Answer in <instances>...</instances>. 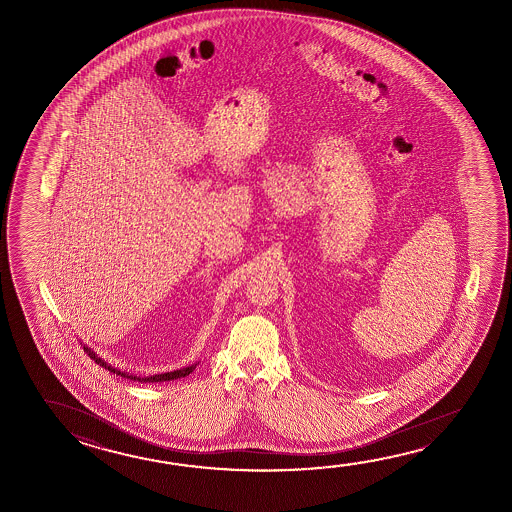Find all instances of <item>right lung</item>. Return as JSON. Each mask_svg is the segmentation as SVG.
Instances as JSON below:
<instances>
[{"instance_id": "1", "label": "right lung", "mask_w": 512, "mask_h": 512, "mask_svg": "<svg viewBox=\"0 0 512 512\" xmlns=\"http://www.w3.org/2000/svg\"><path fill=\"white\" fill-rule=\"evenodd\" d=\"M84 350L88 352V356H90L91 359H95V363L100 365V367L108 368L109 372H113V374L117 372L120 376L131 377V379H138V381H151V383H158V381H171V379H178V377L189 376L190 372L196 368L192 365V367L181 368V370H174V372H167V374H158V376L145 377V379L142 377V379H140V377L129 376L126 372H120V370H115V368L109 367V365H106L102 359L97 358V356H95L88 347H84Z\"/></svg>"}]
</instances>
